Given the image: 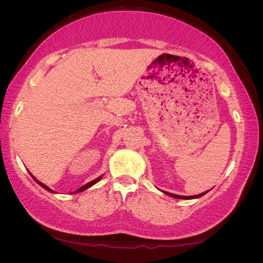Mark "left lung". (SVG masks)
<instances>
[{
  "mask_svg": "<svg viewBox=\"0 0 263 263\" xmlns=\"http://www.w3.org/2000/svg\"><path fill=\"white\" fill-rule=\"evenodd\" d=\"M209 191H210V190H209ZM209 191H206V192H203V193H201V194H197V195H192V196H182V195H177V194H172V193H169V192H165V191H161V192H163L164 194L169 195V196H172V197H174V198H180V200H193V198H198V197L203 196L204 194L208 193Z\"/></svg>",
  "mask_w": 263,
  "mask_h": 263,
  "instance_id": "8db88e82",
  "label": "left lung"
}]
</instances>
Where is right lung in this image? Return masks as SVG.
I'll return each instance as SVG.
<instances>
[{
    "mask_svg": "<svg viewBox=\"0 0 263 263\" xmlns=\"http://www.w3.org/2000/svg\"><path fill=\"white\" fill-rule=\"evenodd\" d=\"M29 173H30V172H29ZM30 176H31V178H33V179H34V180H35V181H36V182L38 183V184H39V185H41V186H43V187H44L45 190H47V191H49V192H51V193H55V192H54V191H52L51 189H49L48 186H47V185H45V184H44V183H42V182H39V181H38V180H37V179H36V178H35V177L33 176V174H31V173H30ZM102 178H103V176H101V177L97 178V179H95V180H93V181H91V182H89V183H86V184H85V185H82V186H81L80 189H79V190H77L74 193H79V192H82V191H84V190H86V189H89V187H91L92 185H94V184H95V183H98V182H99V181H100V180H101Z\"/></svg>",
    "mask_w": 263,
    "mask_h": 263,
    "instance_id": "obj_1",
    "label": "right lung"
}]
</instances>
